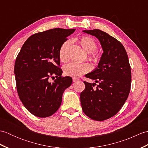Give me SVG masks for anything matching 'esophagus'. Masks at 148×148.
I'll list each match as a JSON object with an SVG mask.
<instances>
[{
  "label": "esophagus",
  "mask_w": 148,
  "mask_h": 148,
  "mask_svg": "<svg viewBox=\"0 0 148 148\" xmlns=\"http://www.w3.org/2000/svg\"><path fill=\"white\" fill-rule=\"evenodd\" d=\"M72 81H73V82L74 83H75V82H76V81H79V79H77V78H73V79H72Z\"/></svg>",
  "instance_id": "34e87169"
}]
</instances>
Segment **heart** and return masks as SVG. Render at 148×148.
I'll list each match as a JSON object with an SVG mask.
<instances>
[{"instance_id": "heart-1", "label": "heart", "mask_w": 148, "mask_h": 148, "mask_svg": "<svg viewBox=\"0 0 148 148\" xmlns=\"http://www.w3.org/2000/svg\"><path fill=\"white\" fill-rule=\"evenodd\" d=\"M79 43L88 53H92L97 49V45L92 37L88 36H83L79 39ZM70 45V41L67 40L61 46L59 50V58L62 62L68 61L67 49ZM91 65L88 63L71 62L66 65L64 67V73L69 76L78 77L87 73L91 70Z\"/></svg>"}]
</instances>
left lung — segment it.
<instances>
[{
    "instance_id": "left-lung-1",
    "label": "left lung",
    "mask_w": 148,
    "mask_h": 148,
    "mask_svg": "<svg viewBox=\"0 0 148 148\" xmlns=\"http://www.w3.org/2000/svg\"><path fill=\"white\" fill-rule=\"evenodd\" d=\"M99 39L103 50L98 66L85 75L98 83L84 81L80 93L82 109L87 116L103 121L117 114L129 95L131 69L124 46L114 37L99 30H83Z\"/></svg>"
}]
</instances>
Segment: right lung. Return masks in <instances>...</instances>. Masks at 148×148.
Masks as SVG:
<instances>
[{"instance_id": "right-lung-1", "label": "right lung", "mask_w": 148, "mask_h": 148, "mask_svg": "<svg viewBox=\"0 0 148 148\" xmlns=\"http://www.w3.org/2000/svg\"><path fill=\"white\" fill-rule=\"evenodd\" d=\"M76 29H53L27 39L16 59L14 74L19 97L30 113L39 118L51 116L61 105L62 95L71 85V77H62L59 50ZM55 75L53 83L50 77Z\"/></svg>"}]
</instances>
